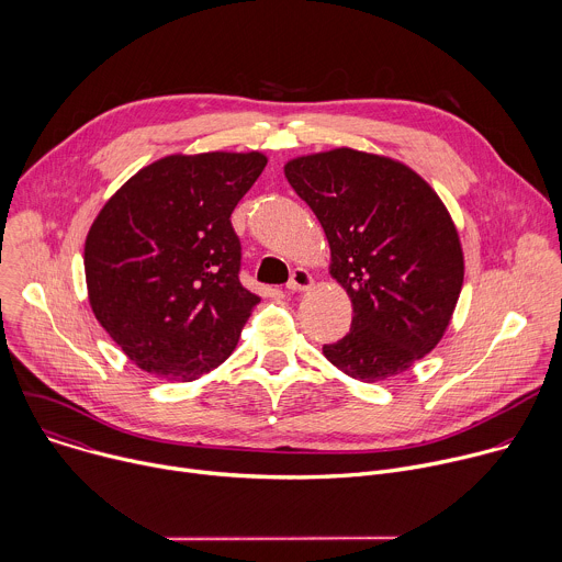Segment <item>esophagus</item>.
Instances as JSON below:
<instances>
[{
  "mask_svg": "<svg viewBox=\"0 0 562 562\" xmlns=\"http://www.w3.org/2000/svg\"><path fill=\"white\" fill-rule=\"evenodd\" d=\"M311 284H313V278H311V273L306 271V269H295L293 273H291V280H289V284H286V289L291 291V293H302V291H308L311 289Z\"/></svg>",
  "mask_w": 562,
  "mask_h": 562,
  "instance_id": "obj_1",
  "label": "esophagus"
}]
</instances>
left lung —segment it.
Masks as SVG:
<instances>
[{"label":"left lung","instance_id":"8db88e82","mask_svg":"<svg viewBox=\"0 0 562 562\" xmlns=\"http://www.w3.org/2000/svg\"><path fill=\"white\" fill-rule=\"evenodd\" d=\"M331 249V278L353 306L351 331L325 345L342 373L380 382L442 340L464 278L458 228L438 193L393 157L349 146L284 165Z\"/></svg>","mask_w":562,"mask_h":562}]
</instances>
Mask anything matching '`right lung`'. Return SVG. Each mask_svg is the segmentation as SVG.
Returning a JSON list of instances; mask_svg holds the SVG:
<instances>
[{
  "instance_id": "right-lung-1",
  "label": "right lung",
  "mask_w": 562,
  "mask_h": 562,
  "mask_svg": "<svg viewBox=\"0 0 562 562\" xmlns=\"http://www.w3.org/2000/svg\"><path fill=\"white\" fill-rule=\"evenodd\" d=\"M265 167L260 150L167 155L128 178L93 220L89 302L142 371L191 382L233 353L260 295L237 278L231 213Z\"/></svg>"
}]
</instances>
